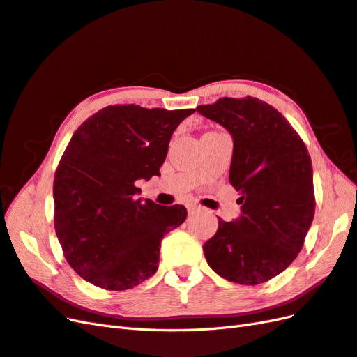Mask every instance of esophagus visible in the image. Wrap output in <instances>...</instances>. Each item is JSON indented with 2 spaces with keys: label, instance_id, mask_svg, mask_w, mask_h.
Segmentation results:
<instances>
[{
  "label": "esophagus",
  "instance_id": "esophagus-1",
  "mask_svg": "<svg viewBox=\"0 0 357 357\" xmlns=\"http://www.w3.org/2000/svg\"><path fill=\"white\" fill-rule=\"evenodd\" d=\"M196 211H199V206H196V205H188V213H190V214H193V213H196Z\"/></svg>",
  "mask_w": 357,
  "mask_h": 357
}]
</instances>
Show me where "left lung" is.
Returning a JSON list of instances; mask_svg holds the SVG:
<instances>
[{
  "label": "left lung",
  "mask_w": 357,
  "mask_h": 357,
  "mask_svg": "<svg viewBox=\"0 0 357 357\" xmlns=\"http://www.w3.org/2000/svg\"><path fill=\"white\" fill-rule=\"evenodd\" d=\"M197 112L234 139L229 172L241 215L218 217L204 253L218 276L258 285L297 258L315 214L312 161L305 142L276 108L258 98H220Z\"/></svg>",
  "instance_id": "8db88e82"
}]
</instances>
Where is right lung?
Wrapping results in <instances>:
<instances>
[{
    "label": "right lung",
    "instance_id": "add662e5",
    "mask_svg": "<svg viewBox=\"0 0 357 357\" xmlns=\"http://www.w3.org/2000/svg\"><path fill=\"white\" fill-rule=\"evenodd\" d=\"M193 113L108 105L72 135L54 176V227L68 264L91 285L130 289L158 270L161 240L187 209L139 199L137 181L160 176L173 131Z\"/></svg>",
    "mask_w": 357,
    "mask_h": 357
}]
</instances>
